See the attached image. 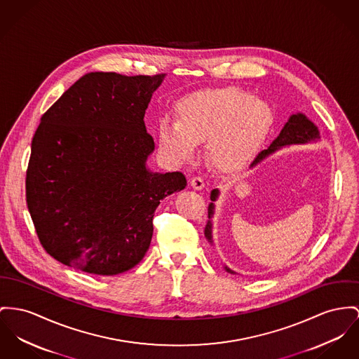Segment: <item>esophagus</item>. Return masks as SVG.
<instances>
[{"instance_id": "1", "label": "esophagus", "mask_w": 359, "mask_h": 359, "mask_svg": "<svg viewBox=\"0 0 359 359\" xmlns=\"http://www.w3.org/2000/svg\"><path fill=\"white\" fill-rule=\"evenodd\" d=\"M191 185L193 189H196V191H200V189H203L204 188V180L201 178V177H193L191 180Z\"/></svg>"}]
</instances>
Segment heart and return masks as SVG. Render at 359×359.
<instances>
[{"instance_id": "1", "label": "heart", "mask_w": 359, "mask_h": 359, "mask_svg": "<svg viewBox=\"0 0 359 359\" xmlns=\"http://www.w3.org/2000/svg\"><path fill=\"white\" fill-rule=\"evenodd\" d=\"M271 122V106L243 88L200 90L177 102L175 120L159 121V151L171 163L184 165L198 144L208 142L216 166L241 168L257 152Z\"/></svg>"}]
</instances>
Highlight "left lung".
<instances>
[{"label": "left lung", "instance_id": "8db88e82", "mask_svg": "<svg viewBox=\"0 0 359 359\" xmlns=\"http://www.w3.org/2000/svg\"><path fill=\"white\" fill-rule=\"evenodd\" d=\"M320 140V132L318 128L311 122L305 114L302 113H297V114H291L290 118L287 120L283 129L280 130L279 136L269 144V147L266 149H263L257 154V156L255 158V161L250 163L249 168H253L257 166L259 163H262L264 159H266L268 156L273 155L276 151L290 147L297 143H311V142H317ZM211 203L208 205V222L205 224L204 229V236L208 239V242L211 245H214V239H212V217L215 214V201L219 197V189H212L211 191ZM224 269L230 273H237L233 269H230L227 265H224Z\"/></svg>", "mask_w": 359, "mask_h": 359}]
</instances>
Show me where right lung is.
<instances>
[{"mask_svg":"<svg viewBox=\"0 0 359 359\" xmlns=\"http://www.w3.org/2000/svg\"><path fill=\"white\" fill-rule=\"evenodd\" d=\"M166 74L91 72L42 116L31 144L27 205L50 256L76 269L118 275L143 260L161 200L182 172H154L144 114Z\"/></svg>","mask_w":359,"mask_h":359,"instance_id":"1","label":"right lung"}]
</instances>
